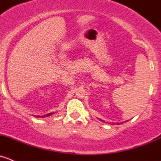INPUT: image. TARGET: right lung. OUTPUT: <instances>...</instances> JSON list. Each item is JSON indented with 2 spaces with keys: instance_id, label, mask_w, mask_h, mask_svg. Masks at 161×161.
Instances as JSON below:
<instances>
[{
  "instance_id": "right-lung-1",
  "label": "right lung",
  "mask_w": 161,
  "mask_h": 161,
  "mask_svg": "<svg viewBox=\"0 0 161 161\" xmlns=\"http://www.w3.org/2000/svg\"><path fill=\"white\" fill-rule=\"evenodd\" d=\"M53 114V113H49V114H46V115H43V116H42V118H46V117L50 116V115ZM38 117H40V116H38Z\"/></svg>"
}]
</instances>
